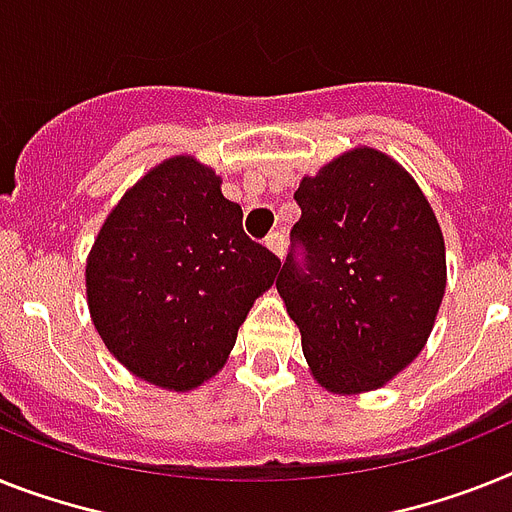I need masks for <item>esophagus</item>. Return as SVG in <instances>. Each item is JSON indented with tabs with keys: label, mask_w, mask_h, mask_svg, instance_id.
Masks as SVG:
<instances>
[{
	"label": "esophagus",
	"mask_w": 512,
	"mask_h": 512,
	"mask_svg": "<svg viewBox=\"0 0 512 512\" xmlns=\"http://www.w3.org/2000/svg\"><path fill=\"white\" fill-rule=\"evenodd\" d=\"M265 247L273 252V255L283 257V252H286V239H283V234H278V231H273V234L265 239Z\"/></svg>",
	"instance_id": "1"
}]
</instances>
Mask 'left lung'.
Instances as JSON below:
<instances>
[{
	"mask_svg": "<svg viewBox=\"0 0 512 512\" xmlns=\"http://www.w3.org/2000/svg\"><path fill=\"white\" fill-rule=\"evenodd\" d=\"M294 200L302 218L276 289L309 372L338 395L382 388L435 328L445 294L440 223L409 171L375 148L304 176Z\"/></svg>",
	"mask_w": 512,
	"mask_h": 512,
	"instance_id": "obj_1",
	"label": "left lung"
}]
</instances>
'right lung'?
<instances>
[{
	"mask_svg": "<svg viewBox=\"0 0 512 512\" xmlns=\"http://www.w3.org/2000/svg\"><path fill=\"white\" fill-rule=\"evenodd\" d=\"M281 260L242 229L221 176L192 156L150 169L111 210L85 265L106 349L140 380L192 390L216 375Z\"/></svg>",
	"mask_w": 512,
	"mask_h": 512,
	"instance_id": "add662e5",
	"label": "right lung"
}]
</instances>
